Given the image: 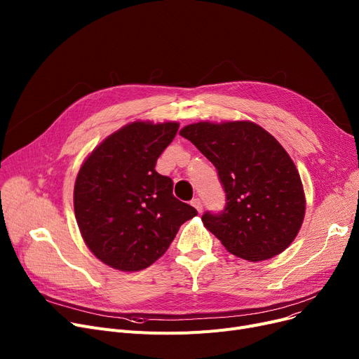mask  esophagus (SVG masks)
<instances>
[{
    "instance_id": "obj_1",
    "label": "esophagus",
    "mask_w": 359,
    "mask_h": 359,
    "mask_svg": "<svg viewBox=\"0 0 359 359\" xmlns=\"http://www.w3.org/2000/svg\"><path fill=\"white\" fill-rule=\"evenodd\" d=\"M192 206H194V208H195L198 212H202V208H203V206H202V202H201V199H199V198H195V199L192 201Z\"/></svg>"
}]
</instances>
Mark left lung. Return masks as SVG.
Listing matches in <instances>:
<instances>
[{"label": "left lung", "instance_id": "obj_1", "mask_svg": "<svg viewBox=\"0 0 359 359\" xmlns=\"http://www.w3.org/2000/svg\"><path fill=\"white\" fill-rule=\"evenodd\" d=\"M180 135L215 165L225 192L224 211L202 215L206 230L250 262L284 252L306 214L303 183L284 147L249 121L198 122Z\"/></svg>", "mask_w": 359, "mask_h": 359}]
</instances>
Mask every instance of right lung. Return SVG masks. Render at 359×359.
<instances>
[{"label": "right lung", "instance_id": "1", "mask_svg": "<svg viewBox=\"0 0 359 359\" xmlns=\"http://www.w3.org/2000/svg\"><path fill=\"white\" fill-rule=\"evenodd\" d=\"M177 122H132L113 132L83 163L74 211L91 253L123 272L148 268L168 249L194 206L173 195V180L156 172L177 134Z\"/></svg>", "mask_w": 359, "mask_h": 359}]
</instances>
